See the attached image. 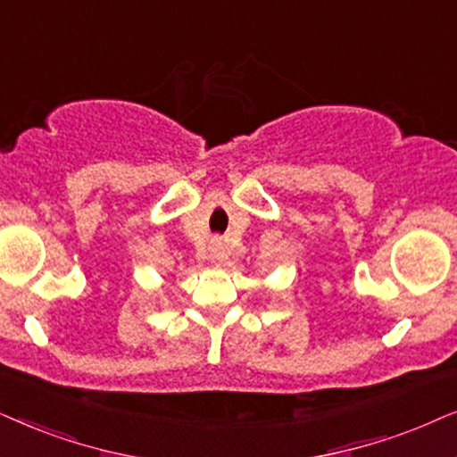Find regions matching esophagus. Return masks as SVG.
<instances>
[{"mask_svg": "<svg viewBox=\"0 0 457 457\" xmlns=\"http://www.w3.org/2000/svg\"><path fill=\"white\" fill-rule=\"evenodd\" d=\"M223 253H225V246H223L221 238H212L211 240V246H209V254H211L212 263H221Z\"/></svg>", "mask_w": 457, "mask_h": 457, "instance_id": "esophagus-1", "label": "esophagus"}]
</instances>
